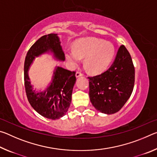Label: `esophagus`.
Instances as JSON below:
<instances>
[{"label":"esophagus","mask_w":157,"mask_h":157,"mask_svg":"<svg viewBox=\"0 0 157 157\" xmlns=\"http://www.w3.org/2000/svg\"><path fill=\"white\" fill-rule=\"evenodd\" d=\"M82 76V74L80 72H76L75 73V77L76 78H79V77Z\"/></svg>","instance_id":"34e87169"}]
</instances>
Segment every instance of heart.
<instances>
[{"label":"heart","instance_id":"1","mask_svg":"<svg viewBox=\"0 0 157 157\" xmlns=\"http://www.w3.org/2000/svg\"><path fill=\"white\" fill-rule=\"evenodd\" d=\"M115 55V47L109 41L87 37L78 39L73 50H66L65 57L71 66H75L84 58L90 73L99 74L108 68Z\"/></svg>","mask_w":157,"mask_h":157}]
</instances>
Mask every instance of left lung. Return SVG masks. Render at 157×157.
<instances>
[{"label": "left lung", "instance_id": "left-lung-1", "mask_svg": "<svg viewBox=\"0 0 157 157\" xmlns=\"http://www.w3.org/2000/svg\"><path fill=\"white\" fill-rule=\"evenodd\" d=\"M134 78L131 56L122 45L107 71L101 75L89 78L91 104L101 113L109 115L118 112L131 96Z\"/></svg>", "mask_w": 157, "mask_h": 157}]
</instances>
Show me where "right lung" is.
I'll list each match as a JSON object with an SVG mask.
<instances>
[{
  "instance_id": "1",
  "label": "right lung",
  "mask_w": 157,
  "mask_h": 157,
  "mask_svg": "<svg viewBox=\"0 0 157 157\" xmlns=\"http://www.w3.org/2000/svg\"><path fill=\"white\" fill-rule=\"evenodd\" d=\"M51 55L55 60L63 62L64 53L57 34H49L39 39L28 50L24 63V81L28 100L34 110L45 118L57 120L65 115L71 103V95L75 84L74 71L55 66L51 82L44 90L34 89L28 71L36 57Z\"/></svg>"
}]
</instances>
